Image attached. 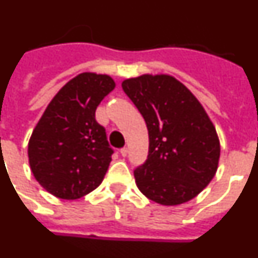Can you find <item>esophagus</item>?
<instances>
[{
  "label": "esophagus",
  "instance_id": "obj_1",
  "mask_svg": "<svg viewBox=\"0 0 258 258\" xmlns=\"http://www.w3.org/2000/svg\"><path fill=\"white\" fill-rule=\"evenodd\" d=\"M119 152H120V155H122L123 157H125V156H127V153H128V149H127V148H125V147H124V148L120 149Z\"/></svg>",
  "mask_w": 258,
  "mask_h": 258
}]
</instances>
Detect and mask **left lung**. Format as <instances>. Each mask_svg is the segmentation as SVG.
Segmentation results:
<instances>
[{"label":"left lung","instance_id":"8db88e82","mask_svg":"<svg viewBox=\"0 0 258 258\" xmlns=\"http://www.w3.org/2000/svg\"><path fill=\"white\" fill-rule=\"evenodd\" d=\"M122 88L147 123L148 159L135 169L136 186L153 202H189L214 178L220 157L215 125L196 96L169 75L127 79Z\"/></svg>","mask_w":258,"mask_h":258}]
</instances>
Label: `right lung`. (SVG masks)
Instances as JSON below:
<instances>
[{"mask_svg": "<svg viewBox=\"0 0 258 258\" xmlns=\"http://www.w3.org/2000/svg\"><path fill=\"white\" fill-rule=\"evenodd\" d=\"M115 88L109 75L84 72L52 98L29 142L31 172L49 194L79 199L97 189L111 161L97 106Z\"/></svg>", "mask_w": 258, "mask_h": 258, "instance_id": "1", "label": "right lung"}]
</instances>
